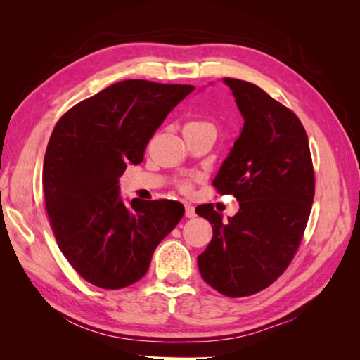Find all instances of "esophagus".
<instances>
[{"mask_svg": "<svg viewBox=\"0 0 360 360\" xmlns=\"http://www.w3.org/2000/svg\"><path fill=\"white\" fill-rule=\"evenodd\" d=\"M184 214H186V217H195L197 216V213H195V207L189 202L184 204Z\"/></svg>", "mask_w": 360, "mask_h": 360, "instance_id": "1", "label": "esophagus"}]
</instances>
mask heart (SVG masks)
<instances>
[{"instance_id":"obj_1","label":"heart","mask_w":360,"mask_h":360,"mask_svg":"<svg viewBox=\"0 0 360 360\" xmlns=\"http://www.w3.org/2000/svg\"><path fill=\"white\" fill-rule=\"evenodd\" d=\"M189 124H205L204 122H192V123H189ZM191 189H192V184H191V181L189 180H183V181H180V191L181 192H184V193H189L191 192Z\"/></svg>"}]
</instances>
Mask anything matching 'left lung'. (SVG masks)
Segmentation results:
<instances>
[{
	"label": "left lung",
	"instance_id": "obj_1",
	"mask_svg": "<svg viewBox=\"0 0 360 360\" xmlns=\"http://www.w3.org/2000/svg\"><path fill=\"white\" fill-rule=\"evenodd\" d=\"M245 124L213 180L240 209L228 221L213 205L197 207L213 237L198 257L202 279L228 297L267 288L284 274L302 243L315 193L308 135L299 117L258 85L224 78Z\"/></svg>",
	"mask_w": 360,
	"mask_h": 360
}]
</instances>
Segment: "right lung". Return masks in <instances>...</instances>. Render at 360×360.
I'll list each match as a JSON object with an SVG mask.
<instances>
[{
	"instance_id": "add662e5",
	"label": "right lung",
	"mask_w": 360,
	"mask_h": 360,
	"mask_svg": "<svg viewBox=\"0 0 360 360\" xmlns=\"http://www.w3.org/2000/svg\"><path fill=\"white\" fill-rule=\"evenodd\" d=\"M193 90L120 81L72 106L53 127L41 177L46 212L63 255L90 284L105 290L132 285L180 222L184 209L177 201L124 204L118 177L129 162H143L158 127Z\"/></svg>"
}]
</instances>
